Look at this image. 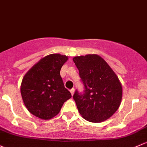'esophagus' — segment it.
Wrapping results in <instances>:
<instances>
[{
  "label": "esophagus",
  "instance_id": "34e87169",
  "mask_svg": "<svg viewBox=\"0 0 147 147\" xmlns=\"http://www.w3.org/2000/svg\"><path fill=\"white\" fill-rule=\"evenodd\" d=\"M69 92H70V93H71V94H72V96L74 94V92H75V89H74V88H72V89H70V91H69Z\"/></svg>",
  "mask_w": 147,
  "mask_h": 147
}]
</instances>
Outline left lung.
Returning a JSON list of instances; mask_svg holds the SVG:
<instances>
[{
	"instance_id": "obj_1",
	"label": "left lung",
	"mask_w": 147,
	"mask_h": 147,
	"mask_svg": "<svg viewBox=\"0 0 147 147\" xmlns=\"http://www.w3.org/2000/svg\"><path fill=\"white\" fill-rule=\"evenodd\" d=\"M73 61L84 85L82 93L76 90L73 95L79 112L92 123L107 120L121 102L123 89L118 78L99 55L77 56Z\"/></svg>"
}]
</instances>
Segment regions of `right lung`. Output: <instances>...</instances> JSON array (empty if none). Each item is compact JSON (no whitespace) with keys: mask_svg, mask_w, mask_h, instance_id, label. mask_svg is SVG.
Here are the masks:
<instances>
[{"mask_svg":"<svg viewBox=\"0 0 147 147\" xmlns=\"http://www.w3.org/2000/svg\"><path fill=\"white\" fill-rule=\"evenodd\" d=\"M67 59L66 55L51 54L40 60L23 78L22 97L27 109L35 116L44 120L53 118L64 102L72 97L60 75Z\"/></svg>","mask_w":147,"mask_h":147,"instance_id":"add662e5","label":"right lung"}]
</instances>
